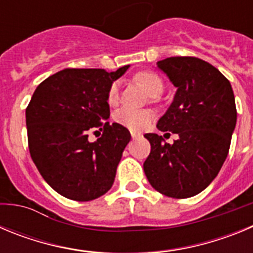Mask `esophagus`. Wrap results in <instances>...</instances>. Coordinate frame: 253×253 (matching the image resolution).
Wrapping results in <instances>:
<instances>
[{
	"instance_id": "esophagus-1",
	"label": "esophagus",
	"mask_w": 253,
	"mask_h": 253,
	"mask_svg": "<svg viewBox=\"0 0 253 253\" xmlns=\"http://www.w3.org/2000/svg\"><path fill=\"white\" fill-rule=\"evenodd\" d=\"M138 137H140V134H139V133H135V131H131V138H133V139H135V138H138Z\"/></svg>"
}]
</instances>
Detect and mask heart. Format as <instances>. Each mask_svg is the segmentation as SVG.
<instances>
[{"instance_id": "heart-1", "label": "heart", "mask_w": 253, "mask_h": 253, "mask_svg": "<svg viewBox=\"0 0 253 253\" xmlns=\"http://www.w3.org/2000/svg\"><path fill=\"white\" fill-rule=\"evenodd\" d=\"M138 81L146 87L147 91L152 96H158L163 91V82L158 75L152 71H143L135 76ZM119 82L115 81L111 84L107 91V102L111 106H115L119 102ZM153 113L148 109H133V107L124 106L114 114V120L118 124L123 125L131 131H142L146 129L153 120Z\"/></svg>"}]
</instances>
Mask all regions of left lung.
Here are the masks:
<instances>
[{
	"mask_svg": "<svg viewBox=\"0 0 253 253\" xmlns=\"http://www.w3.org/2000/svg\"><path fill=\"white\" fill-rule=\"evenodd\" d=\"M157 66L177 87L157 128L178 138L169 144L147 133L151 153L143 169L158 193L191 198L209 186L227 158L237 122L234 93L227 78L199 58L171 57Z\"/></svg>",
	"mask_w": 253,
	"mask_h": 253,
	"instance_id": "8db88e82",
	"label": "left lung"
}]
</instances>
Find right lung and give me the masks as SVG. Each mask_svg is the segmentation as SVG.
I'll use <instances>...</instances> for the list:
<instances>
[{
  "label": "right lung",
  "instance_id": "add662e5",
  "mask_svg": "<svg viewBox=\"0 0 253 253\" xmlns=\"http://www.w3.org/2000/svg\"><path fill=\"white\" fill-rule=\"evenodd\" d=\"M129 66L115 72L100 68H66L37 87L26 107L31 160L58 194L76 202H90L114 184L123 151L130 140L125 126L110 116L107 91ZM99 127L96 142L88 133Z\"/></svg>",
  "mask_w": 253,
  "mask_h": 253
}]
</instances>
